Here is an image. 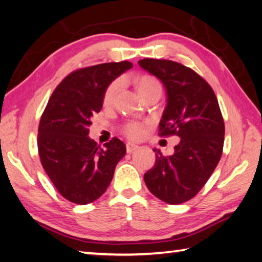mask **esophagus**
<instances>
[{
	"label": "esophagus",
	"instance_id": "1",
	"mask_svg": "<svg viewBox=\"0 0 262 262\" xmlns=\"http://www.w3.org/2000/svg\"><path fill=\"white\" fill-rule=\"evenodd\" d=\"M136 149H139V145L135 144V143H132V142H128V143L126 144V150H127L128 154L133 152V151H134V150H136Z\"/></svg>",
	"mask_w": 262,
	"mask_h": 262
}]
</instances>
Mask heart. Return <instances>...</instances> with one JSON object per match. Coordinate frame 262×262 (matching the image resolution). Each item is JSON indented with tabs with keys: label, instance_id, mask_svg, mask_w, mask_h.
<instances>
[{
	"label": "heart",
	"instance_id": "heart-1",
	"mask_svg": "<svg viewBox=\"0 0 262 262\" xmlns=\"http://www.w3.org/2000/svg\"><path fill=\"white\" fill-rule=\"evenodd\" d=\"M120 81L117 79V81H113L107 88H106L103 98L105 105H110L113 103L115 96H117L119 89H120ZM135 85L137 91L140 92V95L143 97L147 92L151 90V89L161 86V84L158 83L156 78L148 76V75H142V76H139L135 79ZM143 128L144 125L140 121H128L123 125L122 132L123 134L127 135L129 139H140L142 134H143Z\"/></svg>",
	"mask_w": 262,
	"mask_h": 262
}]
</instances>
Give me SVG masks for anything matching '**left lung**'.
Wrapping results in <instances>:
<instances>
[{
  "label": "left lung",
  "mask_w": 262,
  "mask_h": 262,
  "mask_svg": "<svg viewBox=\"0 0 262 262\" xmlns=\"http://www.w3.org/2000/svg\"><path fill=\"white\" fill-rule=\"evenodd\" d=\"M139 64L161 79L167 92L158 135L180 137L172 156L154 149L156 162L144 183L159 200L179 205L200 192L219 164L223 117L214 90L193 69L171 60L143 59Z\"/></svg>",
  "instance_id": "left-lung-1"
}]
</instances>
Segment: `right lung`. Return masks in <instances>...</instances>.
I'll list each match as a JSON object with an SVG mask.
<instances>
[{
    "label": "right lung",
    "mask_w": 262,
    "mask_h": 262,
    "mask_svg": "<svg viewBox=\"0 0 262 262\" xmlns=\"http://www.w3.org/2000/svg\"><path fill=\"white\" fill-rule=\"evenodd\" d=\"M133 64L108 62L75 70L53 91L38 128L40 162L59 193L76 205L97 200L112 181L126 145L113 137L105 148L89 137L90 119L103 107L106 88Z\"/></svg>",
    "instance_id": "add662e5"
}]
</instances>
